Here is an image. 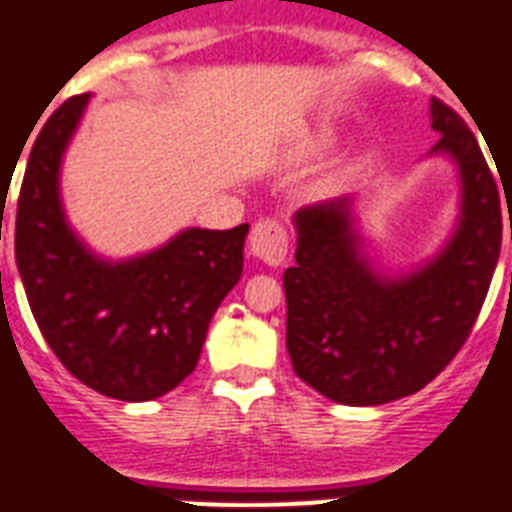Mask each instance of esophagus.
I'll return each mask as SVG.
<instances>
[{
    "instance_id": "1",
    "label": "esophagus",
    "mask_w": 512,
    "mask_h": 512,
    "mask_svg": "<svg viewBox=\"0 0 512 512\" xmlns=\"http://www.w3.org/2000/svg\"><path fill=\"white\" fill-rule=\"evenodd\" d=\"M289 249V233L281 220L276 217H265L257 220L252 233H249V252L263 260L265 265H281V260L287 257Z\"/></svg>"
}]
</instances>
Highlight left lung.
Instances as JSON below:
<instances>
[{"instance_id":"left-lung-1","label":"left lung","mask_w":512,"mask_h":512,"mask_svg":"<svg viewBox=\"0 0 512 512\" xmlns=\"http://www.w3.org/2000/svg\"><path fill=\"white\" fill-rule=\"evenodd\" d=\"M430 119L441 132L433 151L452 156L462 177L460 228L433 263L406 279H380L358 255L350 199L295 217L297 263L284 271L287 350L297 377L337 404H388L444 372L470 337L500 260V191L476 135L444 100H430Z\"/></svg>"}]
</instances>
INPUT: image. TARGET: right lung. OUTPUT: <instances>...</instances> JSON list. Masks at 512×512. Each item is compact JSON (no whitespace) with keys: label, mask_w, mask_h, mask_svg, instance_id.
<instances>
[{"label":"right lung","mask_w":512,"mask_h":512,"mask_svg":"<svg viewBox=\"0 0 512 512\" xmlns=\"http://www.w3.org/2000/svg\"><path fill=\"white\" fill-rule=\"evenodd\" d=\"M87 100L74 95L55 108L31 146L15 215V263L60 364L103 396L151 401L196 369L209 321L241 279L249 225L188 228L127 263L90 255L63 220L58 196L60 156Z\"/></svg>","instance_id":"1"}]
</instances>
